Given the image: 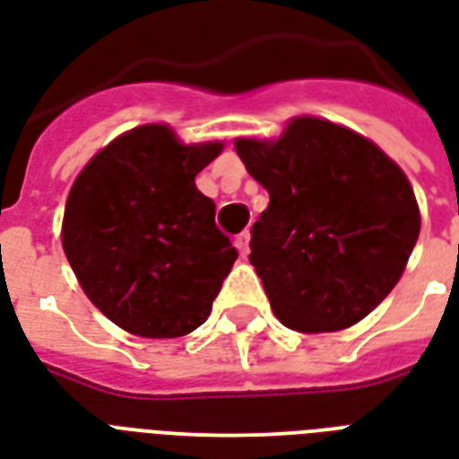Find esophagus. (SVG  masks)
<instances>
[{
	"label": "esophagus",
	"instance_id": "1",
	"mask_svg": "<svg viewBox=\"0 0 459 459\" xmlns=\"http://www.w3.org/2000/svg\"><path fill=\"white\" fill-rule=\"evenodd\" d=\"M234 247L239 249L242 256H247V254H249V232L237 234V237H234Z\"/></svg>",
	"mask_w": 459,
	"mask_h": 459
}]
</instances>
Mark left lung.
<instances>
[{"instance_id": "8db88e82", "label": "left lung", "mask_w": 459, "mask_h": 459, "mask_svg": "<svg viewBox=\"0 0 459 459\" xmlns=\"http://www.w3.org/2000/svg\"><path fill=\"white\" fill-rule=\"evenodd\" d=\"M268 191L251 227V266L288 329H348L397 285L421 215L404 171L370 140L322 118H292L278 140H237Z\"/></svg>"}]
</instances>
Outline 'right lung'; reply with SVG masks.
Here are the masks:
<instances>
[{
	"mask_svg": "<svg viewBox=\"0 0 459 459\" xmlns=\"http://www.w3.org/2000/svg\"><path fill=\"white\" fill-rule=\"evenodd\" d=\"M222 143L181 144L140 126L106 144L72 184L62 249L86 298L120 329L174 339L198 329L237 249L195 188Z\"/></svg>",
	"mask_w": 459,
	"mask_h": 459,
	"instance_id": "obj_1",
	"label": "right lung"
}]
</instances>
